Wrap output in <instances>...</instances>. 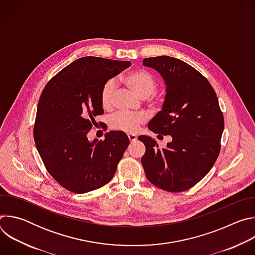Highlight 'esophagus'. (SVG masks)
I'll use <instances>...</instances> for the list:
<instances>
[{
  "instance_id": "1",
  "label": "esophagus",
  "mask_w": 255,
  "mask_h": 255,
  "mask_svg": "<svg viewBox=\"0 0 255 255\" xmlns=\"http://www.w3.org/2000/svg\"><path fill=\"white\" fill-rule=\"evenodd\" d=\"M128 139L130 142H135L137 140V136L134 134H128Z\"/></svg>"
}]
</instances>
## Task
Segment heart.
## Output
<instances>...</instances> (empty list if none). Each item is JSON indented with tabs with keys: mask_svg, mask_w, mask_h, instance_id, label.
Returning a JSON list of instances; mask_svg holds the SVG:
<instances>
[{
	"mask_svg": "<svg viewBox=\"0 0 255 255\" xmlns=\"http://www.w3.org/2000/svg\"><path fill=\"white\" fill-rule=\"evenodd\" d=\"M122 84L133 91L141 99H154L157 88L156 79L149 71L143 68L131 70L121 79ZM115 85L113 81H107L101 91V103L105 110H110L114 104ZM147 118L144 114H127L119 112L111 117L110 127L113 130L124 133H135L139 127L146 122Z\"/></svg>",
	"mask_w": 255,
	"mask_h": 255,
	"instance_id": "b5f03b06",
	"label": "heart"
}]
</instances>
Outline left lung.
<instances>
[{
    "label": "left lung",
    "instance_id": "left-lung-1",
    "mask_svg": "<svg viewBox=\"0 0 255 255\" xmlns=\"http://www.w3.org/2000/svg\"><path fill=\"white\" fill-rule=\"evenodd\" d=\"M143 65L157 70L166 86L161 111L150 120L148 129L170 135L172 140L159 148L154 139L140 135L146 149L141 163L152 185L167 192H184L198 184L216 162L223 113L211 84L187 62L162 55L144 58Z\"/></svg>",
    "mask_w": 255,
    "mask_h": 255
}]
</instances>
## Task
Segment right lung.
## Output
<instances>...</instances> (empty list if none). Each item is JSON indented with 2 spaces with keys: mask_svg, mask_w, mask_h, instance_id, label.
Returning a JSON list of instances; mask_svg holds the SVG:
<instances>
[{
  "mask_svg": "<svg viewBox=\"0 0 255 255\" xmlns=\"http://www.w3.org/2000/svg\"><path fill=\"white\" fill-rule=\"evenodd\" d=\"M131 65L86 56L71 62L45 86L37 106L34 140L39 155L57 183L76 194L104 187L117 169L129 139L110 131L105 140L89 141L95 117L104 114V84Z\"/></svg>",
  "mask_w": 255,
  "mask_h": 255,
  "instance_id": "obj_1",
  "label": "right lung"
}]
</instances>
